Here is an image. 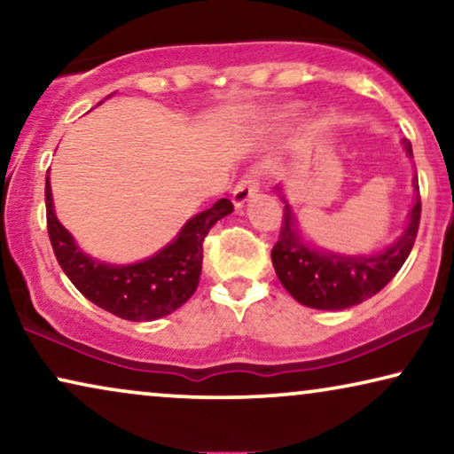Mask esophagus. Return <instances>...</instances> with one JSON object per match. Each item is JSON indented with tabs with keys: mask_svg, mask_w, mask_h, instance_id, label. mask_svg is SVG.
Returning a JSON list of instances; mask_svg holds the SVG:
<instances>
[{
	"mask_svg": "<svg viewBox=\"0 0 454 454\" xmlns=\"http://www.w3.org/2000/svg\"><path fill=\"white\" fill-rule=\"evenodd\" d=\"M258 190H260L258 173L256 171L246 173V176L239 179L238 185H235V190H233V204H235V208L244 207V204L250 200V198L256 194Z\"/></svg>",
	"mask_w": 454,
	"mask_h": 454,
	"instance_id": "obj_1",
	"label": "esophagus"
}]
</instances>
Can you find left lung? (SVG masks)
<instances>
[{"label": "left lung", "mask_w": 454, "mask_h": 454, "mask_svg": "<svg viewBox=\"0 0 454 454\" xmlns=\"http://www.w3.org/2000/svg\"><path fill=\"white\" fill-rule=\"evenodd\" d=\"M403 145L409 157H413L411 142L403 140ZM415 182V192H419V185ZM283 202L281 231L270 254L272 266L283 287L308 308L345 309L370 300L401 270L418 238L421 216L419 198H415L405 233L388 250L374 256H339L333 252L312 250L297 233L294 213L285 198Z\"/></svg>", "instance_id": "obj_1"}]
</instances>
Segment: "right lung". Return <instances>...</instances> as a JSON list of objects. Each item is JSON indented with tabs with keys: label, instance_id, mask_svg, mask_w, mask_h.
<instances>
[{
	"label": "right lung",
	"instance_id": "right-lung-1",
	"mask_svg": "<svg viewBox=\"0 0 454 454\" xmlns=\"http://www.w3.org/2000/svg\"><path fill=\"white\" fill-rule=\"evenodd\" d=\"M47 231L61 270L86 300L117 318L148 322L176 312L194 295L202 272V244L215 223L233 213L227 198L192 216L169 246L145 262L129 266L103 264L78 250L72 235L53 213L49 173L45 179Z\"/></svg>",
	"mask_w": 454,
	"mask_h": 454
}]
</instances>
